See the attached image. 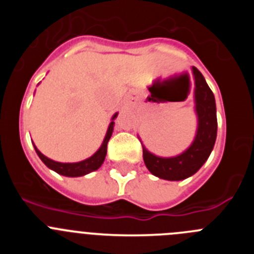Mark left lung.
Masks as SVG:
<instances>
[{
  "label": "left lung",
  "mask_w": 254,
  "mask_h": 254,
  "mask_svg": "<svg viewBox=\"0 0 254 254\" xmlns=\"http://www.w3.org/2000/svg\"><path fill=\"white\" fill-rule=\"evenodd\" d=\"M194 75V111L197 114V132L193 142L186 151L172 158H161L147 151L142 145L143 161L155 177L167 181H182L193 176L202 167L214 149L217 133V118L215 96L208 87L205 77L196 67Z\"/></svg>",
  "instance_id": "left-lung-1"
}]
</instances>
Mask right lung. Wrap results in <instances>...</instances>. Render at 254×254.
Here are the masks:
<instances>
[{"instance_id":"obj_1","label":"right lung","mask_w":254,"mask_h":254,"mask_svg":"<svg viewBox=\"0 0 254 254\" xmlns=\"http://www.w3.org/2000/svg\"><path fill=\"white\" fill-rule=\"evenodd\" d=\"M118 116V113H116L112 118V122L109 123V127H108L107 134H105L104 140H103L102 146L99 147V150L95 152L94 155H91L90 158L85 159L82 161H78V163H58V161L52 160V159L47 158L46 155H43L39 150L35 147V151H37L38 156L40 158V160L46 164L49 169L55 170L56 173L61 174V176L64 177H81L85 174H89L90 172L99 169L102 167V164L104 163L105 155H107V145L108 141L111 138L112 133H113V127H114V120L116 117Z\"/></svg>"}]
</instances>
